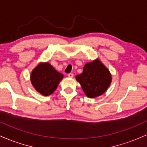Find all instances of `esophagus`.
Wrapping results in <instances>:
<instances>
[{
    "instance_id": "34e87169",
    "label": "esophagus",
    "mask_w": 147,
    "mask_h": 147,
    "mask_svg": "<svg viewBox=\"0 0 147 147\" xmlns=\"http://www.w3.org/2000/svg\"><path fill=\"white\" fill-rule=\"evenodd\" d=\"M68 76L69 77H70V78H72V77H73L74 75H73V73H69L68 75Z\"/></svg>"
}]
</instances>
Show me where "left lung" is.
<instances>
[{"mask_svg": "<svg viewBox=\"0 0 147 147\" xmlns=\"http://www.w3.org/2000/svg\"><path fill=\"white\" fill-rule=\"evenodd\" d=\"M76 79L89 98L102 95L111 85V75L105 65L95 59L84 65L83 72L76 76Z\"/></svg>", "mask_w": 147, "mask_h": 147, "instance_id": "left-lung-1", "label": "left lung"}]
</instances>
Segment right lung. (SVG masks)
<instances>
[{"label":"right lung","instance_id":"obj_1","mask_svg":"<svg viewBox=\"0 0 147 147\" xmlns=\"http://www.w3.org/2000/svg\"><path fill=\"white\" fill-rule=\"evenodd\" d=\"M63 78V75L57 72L48 62L38 64L30 76L34 88L44 96L53 93Z\"/></svg>","mask_w":147,"mask_h":147}]
</instances>
